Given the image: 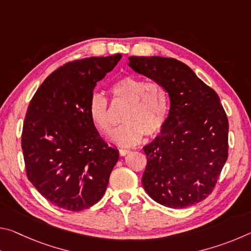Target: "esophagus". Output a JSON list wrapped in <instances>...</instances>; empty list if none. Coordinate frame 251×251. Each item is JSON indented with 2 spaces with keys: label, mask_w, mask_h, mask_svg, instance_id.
I'll list each match as a JSON object with an SVG mask.
<instances>
[{
  "label": "esophagus",
  "mask_w": 251,
  "mask_h": 251,
  "mask_svg": "<svg viewBox=\"0 0 251 251\" xmlns=\"http://www.w3.org/2000/svg\"><path fill=\"white\" fill-rule=\"evenodd\" d=\"M129 150H120V155L121 156H126L127 154H129Z\"/></svg>",
  "instance_id": "obj_1"
}]
</instances>
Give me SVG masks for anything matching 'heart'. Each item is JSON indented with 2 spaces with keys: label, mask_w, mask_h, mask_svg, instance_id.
Segmentation results:
<instances>
[{
  "label": "heart",
  "mask_w": 251,
  "mask_h": 251,
  "mask_svg": "<svg viewBox=\"0 0 251 251\" xmlns=\"http://www.w3.org/2000/svg\"><path fill=\"white\" fill-rule=\"evenodd\" d=\"M110 91L114 99L127 104L122 120L125 124L114 135L117 145L135 146L142 141L144 134L152 137L160 133L166 123L169 108L168 93L164 85L127 75L114 83ZM87 109L96 128L107 137L112 136L114 125L107 100L101 94L94 93L88 101Z\"/></svg>",
  "instance_id": "obj_1"
}]
</instances>
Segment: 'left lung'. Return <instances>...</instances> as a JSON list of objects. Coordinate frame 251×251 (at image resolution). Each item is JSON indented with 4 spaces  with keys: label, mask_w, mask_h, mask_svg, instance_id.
I'll use <instances>...</instances> for the list:
<instances>
[{
    "label": "left lung",
    "mask_w": 251,
    "mask_h": 251,
    "mask_svg": "<svg viewBox=\"0 0 251 251\" xmlns=\"http://www.w3.org/2000/svg\"><path fill=\"white\" fill-rule=\"evenodd\" d=\"M128 59L136 73L164 85L171 100L160 134L143 147L144 189L163 206H193L210 195L228 157L229 126L219 96L175 58Z\"/></svg>",
    "instance_id": "obj_1"
}]
</instances>
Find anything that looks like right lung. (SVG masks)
<instances>
[{"label": "right lung", "instance_id": "add662e5", "mask_svg": "<svg viewBox=\"0 0 251 251\" xmlns=\"http://www.w3.org/2000/svg\"><path fill=\"white\" fill-rule=\"evenodd\" d=\"M121 58L116 54L66 63L29 101L22 133L26 175L42 196L63 209L95 205L120 157L101 139L87 107L96 83Z\"/></svg>", "mask_w": 251, "mask_h": 251}]
</instances>
